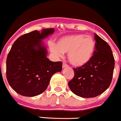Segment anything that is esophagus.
<instances>
[{
  "label": "esophagus",
  "mask_w": 121,
  "mask_h": 121,
  "mask_svg": "<svg viewBox=\"0 0 121 121\" xmlns=\"http://www.w3.org/2000/svg\"><path fill=\"white\" fill-rule=\"evenodd\" d=\"M62 67L64 68H64H67V67H69V65H68L67 64H65V63H63V65H62Z\"/></svg>",
  "instance_id": "obj_1"
}]
</instances>
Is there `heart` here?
Segmentation results:
<instances>
[{
  "instance_id": "b5f03b06",
  "label": "heart",
  "mask_w": 121,
  "mask_h": 121,
  "mask_svg": "<svg viewBox=\"0 0 121 121\" xmlns=\"http://www.w3.org/2000/svg\"><path fill=\"white\" fill-rule=\"evenodd\" d=\"M51 49L57 56L67 52V57L72 65L81 67L90 61L95 50V42L90 35L75 34L65 36L51 46Z\"/></svg>"
}]
</instances>
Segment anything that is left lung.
I'll use <instances>...</instances> for the list:
<instances>
[{"mask_svg":"<svg viewBox=\"0 0 121 121\" xmlns=\"http://www.w3.org/2000/svg\"><path fill=\"white\" fill-rule=\"evenodd\" d=\"M95 50L91 60L73 69L74 77L68 83L75 95L83 98L95 97L109 87L114 68V59L108 43L94 34Z\"/></svg>","mask_w":121,"mask_h":121,"instance_id":"1","label":"left lung"}]
</instances>
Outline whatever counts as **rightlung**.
Returning a JSON list of instances; mask_svg holds the SVG:
<instances>
[{
	"mask_svg": "<svg viewBox=\"0 0 121 121\" xmlns=\"http://www.w3.org/2000/svg\"><path fill=\"white\" fill-rule=\"evenodd\" d=\"M54 32L52 28L40 32L34 30L19 37L7 56L6 73L9 84L15 92L26 97L43 93L51 76L62 69V62L47 58L42 40Z\"/></svg>",
	"mask_w": 121,
	"mask_h": 121,
	"instance_id": "obj_1",
	"label": "right lung"
}]
</instances>
